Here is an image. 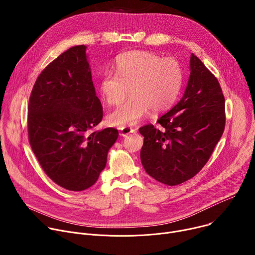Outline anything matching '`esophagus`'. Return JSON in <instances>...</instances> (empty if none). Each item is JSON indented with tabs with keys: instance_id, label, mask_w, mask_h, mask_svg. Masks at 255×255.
Masks as SVG:
<instances>
[{
	"instance_id": "esophagus-1",
	"label": "esophagus",
	"mask_w": 255,
	"mask_h": 255,
	"mask_svg": "<svg viewBox=\"0 0 255 255\" xmlns=\"http://www.w3.org/2000/svg\"><path fill=\"white\" fill-rule=\"evenodd\" d=\"M135 132H136V130L131 127H123L120 129V135H122L124 137L130 135L131 133H135Z\"/></svg>"
}]
</instances>
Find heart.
<instances>
[{
    "instance_id": "1",
    "label": "heart",
    "mask_w": 255,
    "mask_h": 255,
    "mask_svg": "<svg viewBox=\"0 0 255 255\" xmlns=\"http://www.w3.org/2000/svg\"><path fill=\"white\" fill-rule=\"evenodd\" d=\"M117 72L108 70L100 82V91L108 104H121L129 95L132 97L108 116L116 127L138 124L151 110L160 113L175 101L183 72L173 58H162L149 51H132L121 55L116 61Z\"/></svg>"
}]
</instances>
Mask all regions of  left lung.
I'll return each mask as SVG.
<instances>
[{
  "label": "left lung",
  "instance_id": "8db88e82",
  "mask_svg": "<svg viewBox=\"0 0 255 255\" xmlns=\"http://www.w3.org/2000/svg\"><path fill=\"white\" fill-rule=\"evenodd\" d=\"M185 94L157 123L139 132L144 136L142 165L150 176L167 186L194 177L209 160L225 128V99L219 82L192 53Z\"/></svg>",
  "mask_w": 255,
  "mask_h": 255
}]
</instances>
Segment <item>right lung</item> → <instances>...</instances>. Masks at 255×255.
<instances>
[{
    "label": "right lung",
    "mask_w": 255,
    "mask_h": 255,
    "mask_svg": "<svg viewBox=\"0 0 255 255\" xmlns=\"http://www.w3.org/2000/svg\"><path fill=\"white\" fill-rule=\"evenodd\" d=\"M87 46H74L38 76L28 106V137L44 172L63 189L91 188L107 163L118 130L93 131L103 119Z\"/></svg>",
    "instance_id": "add662e5"
}]
</instances>
